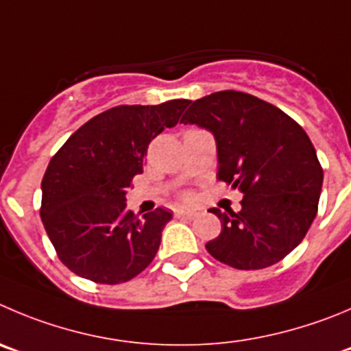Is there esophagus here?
<instances>
[{
    "mask_svg": "<svg viewBox=\"0 0 351 351\" xmlns=\"http://www.w3.org/2000/svg\"><path fill=\"white\" fill-rule=\"evenodd\" d=\"M175 216L176 218H180V220H194L195 213L194 211H185V209H176L175 211Z\"/></svg>",
    "mask_w": 351,
    "mask_h": 351,
    "instance_id": "obj_1",
    "label": "esophagus"
}]
</instances>
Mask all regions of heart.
Returning a JSON list of instances; mask_svg holds the SVG:
<instances>
[{
	"label": "heart",
	"instance_id": "obj_1",
	"mask_svg": "<svg viewBox=\"0 0 351 351\" xmlns=\"http://www.w3.org/2000/svg\"><path fill=\"white\" fill-rule=\"evenodd\" d=\"M186 199H189V197H186Z\"/></svg>",
	"mask_w": 351,
	"mask_h": 351
}]
</instances>
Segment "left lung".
<instances>
[{
    "instance_id": "left-lung-1",
    "label": "left lung",
    "mask_w": 351,
    "mask_h": 351,
    "mask_svg": "<svg viewBox=\"0 0 351 351\" xmlns=\"http://www.w3.org/2000/svg\"><path fill=\"white\" fill-rule=\"evenodd\" d=\"M211 131L218 178L244 194L239 213H221L220 235L206 250L239 270L286 258L315 220L324 171L313 143L286 112L261 98L225 90L192 101L182 121Z\"/></svg>"
}]
</instances>
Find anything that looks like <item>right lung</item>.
I'll list each match as a JSON object with an SVG mask.
<instances>
[{
  "label": "right lung",
  "mask_w": 351,
  "mask_h": 351,
  "mask_svg": "<svg viewBox=\"0 0 351 351\" xmlns=\"http://www.w3.org/2000/svg\"><path fill=\"white\" fill-rule=\"evenodd\" d=\"M189 100L117 106L91 117L51 157L41 182V220L62 263L97 284H121L152 263L171 220L162 208L142 218L126 191L143 171L149 143L173 128Z\"/></svg>",
  "instance_id": "right-lung-1"
}]
</instances>
